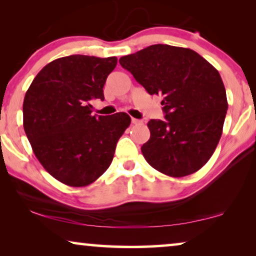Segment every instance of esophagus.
I'll list each match as a JSON object with an SVG mask.
<instances>
[{"instance_id": "1", "label": "esophagus", "mask_w": 256, "mask_h": 256, "mask_svg": "<svg viewBox=\"0 0 256 256\" xmlns=\"http://www.w3.org/2000/svg\"><path fill=\"white\" fill-rule=\"evenodd\" d=\"M132 124H141V120H138V118H132Z\"/></svg>"}]
</instances>
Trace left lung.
<instances>
[{
    "mask_svg": "<svg viewBox=\"0 0 256 256\" xmlns=\"http://www.w3.org/2000/svg\"><path fill=\"white\" fill-rule=\"evenodd\" d=\"M150 96H162L166 120H150L146 162L160 172L184 177L208 163L218 146L227 113L219 72L190 48L155 44L120 58Z\"/></svg>",
    "mask_w": 256,
    "mask_h": 256,
    "instance_id": "1",
    "label": "left lung"
}]
</instances>
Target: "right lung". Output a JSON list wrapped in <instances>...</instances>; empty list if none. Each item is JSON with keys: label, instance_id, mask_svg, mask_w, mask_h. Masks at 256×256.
Instances as JSON below:
<instances>
[{"label": "right lung", "instance_id": "add662e5", "mask_svg": "<svg viewBox=\"0 0 256 256\" xmlns=\"http://www.w3.org/2000/svg\"><path fill=\"white\" fill-rule=\"evenodd\" d=\"M116 57L73 54L40 70L23 102V127L44 169L68 186L96 180L113 160L118 138L130 124L126 113L90 114L92 99L104 100V85Z\"/></svg>", "mask_w": 256, "mask_h": 256}]
</instances>
